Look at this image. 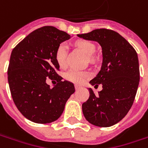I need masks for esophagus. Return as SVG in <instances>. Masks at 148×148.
<instances>
[{"label":"esophagus","mask_w":148,"mask_h":148,"mask_svg":"<svg viewBox=\"0 0 148 148\" xmlns=\"http://www.w3.org/2000/svg\"><path fill=\"white\" fill-rule=\"evenodd\" d=\"M81 88H82V86H81L77 85V84L75 85V89H76V90H79V89H81Z\"/></svg>","instance_id":"esophagus-1"}]
</instances>
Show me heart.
I'll return each mask as SVG.
<instances>
[{
    "instance_id": "b5f03b06",
    "label": "heart",
    "mask_w": 148,
    "mask_h": 148,
    "mask_svg": "<svg viewBox=\"0 0 148 148\" xmlns=\"http://www.w3.org/2000/svg\"><path fill=\"white\" fill-rule=\"evenodd\" d=\"M77 46L80 49H82L87 56H91L95 51V46L92 43L85 40H80L77 42ZM66 52H67V45L65 43H62L58 47L56 51V60L57 62L61 67H65L66 66ZM90 76L88 71H80L77 69H70L66 71L65 74V78L71 82L82 83Z\"/></svg>"
}]
</instances>
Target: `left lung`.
Masks as SVG:
<instances>
[{
	"label": "left lung",
	"mask_w": 148,
	"mask_h": 148,
	"mask_svg": "<svg viewBox=\"0 0 148 148\" xmlns=\"http://www.w3.org/2000/svg\"><path fill=\"white\" fill-rule=\"evenodd\" d=\"M86 40L96 41L102 48L103 62L98 74L90 83L102 90L90 96L82 104L85 118L98 127H110L123 119L134 104L139 84L138 58L134 47L117 32L98 29L78 34Z\"/></svg>",
	"instance_id": "1"
}]
</instances>
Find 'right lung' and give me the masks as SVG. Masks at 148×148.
Instances as JSON below:
<instances>
[{
    "instance_id": "obj_1",
    "label": "right lung",
    "mask_w": 148,
    "mask_h": 148,
    "mask_svg": "<svg viewBox=\"0 0 148 148\" xmlns=\"http://www.w3.org/2000/svg\"><path fill=\"white\" fill-rule=\"evenodd\" d=\"M71 36L53 26H43L30 33L11 52L8 82L12 99L20 112L32 122L49 123L57 120L66 102L75 92L73 83L58 74L56 51ZM48 79L57 85L50 88Z\"/></svg>"
}]
</instances>
